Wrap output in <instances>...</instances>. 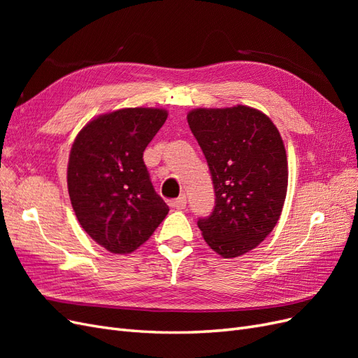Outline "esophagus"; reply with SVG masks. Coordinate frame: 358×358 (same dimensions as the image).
Returning <instances> with one entry per match:
<instances>
[{
	"instance_id": "34e87169",
	"label": "esophagus",
	"mask_w": 358,
	"mask_h": 358,
	"mask_svg": "<svg viewBox=\"0 0 358 358\" xmlns=\"http://www.w3.org/2000/svg\"><path fill=\"white\" fill-rule=\"evenodd\" d=\"M170 206H171V208L178 209V210L185 209V208H187V197H185V196H182V197L176 199V200H173V201L170 203Z\"/></svg>"
}]
</instances>
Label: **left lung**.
Masks as SVG:
<instances>
[{
	"mask_svg": "<svg viewBox=\"0 0 358 358\" xmlns=\"http://www.w3.org/2000/svg\"><path fill=\"white\" fill-rule=\"evenodd\" d=\"M188 125L208 161L215 208L197 225L224 258L241 257L272 233L287 196L288 162L278 128L248 106L194 109Z\"/></svg>",
	"mask_w": 358,
	"mask_h": 358,
	"instance_id": "obj_1",
	"label": "left lung"
}]
</instances>
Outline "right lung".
<instances>
[{"label": "right lung", "mask_w": 358, "mask_h": 358, "mask_svg": "<svg viewBox=\"0 0 358 358\" xmlns=\"http://www.w3.org/2000/svg\"><path fill=\"white\" fill-rule=\"evenodd\" d=\"M167 110L128 107L96 116L76 137L67 185L82 229L113 254H129L169 213L155 192L143 152Z\"/></svg>", "instance_id": "right-lung-1"}]
</instances>
